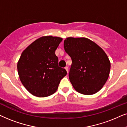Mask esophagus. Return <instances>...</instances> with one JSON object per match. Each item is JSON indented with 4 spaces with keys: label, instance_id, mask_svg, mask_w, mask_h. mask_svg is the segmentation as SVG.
<instances>
[{
    "label": "esophagus",
    "instance_id": "obj_1",
    "mask_svg": "<svg viewBox=\"0 0 127 127\" xmlns=\"http://www.w3.org/2000/svg\"><path fill=\"white\" fill-rule=\"evenodd\" d=\"M65 70H66L67 73H68V67H67V66H66V67H65Z\"/></svg>",
    "mask_w": 127,
    "mask_h": 127
}]
</instances>
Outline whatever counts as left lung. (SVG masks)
<instances>
[{
    "instance_id": "1",
    "label": "left lung",
    "mask_w": 127,
    "mask_h": 127,
    "mask_svg": "<svg viewBox=\"0 0 127 127\" xmlns=\"http://www.w3.org/2000/svg\"><path fill=\"white\" fill-rule=\"evenodd\" d=\"M64 48L72 60L68 77L74 88L87 95L100 91L110 70V63L104 50L85 38H67Z\"/></svg>"
}]
</instances>
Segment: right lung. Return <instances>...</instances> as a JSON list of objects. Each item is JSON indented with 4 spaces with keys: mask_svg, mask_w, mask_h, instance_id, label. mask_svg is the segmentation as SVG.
Wrapping results in <instances>:
<instances>
[{
    "mask_svg": "<svg viewBox=\"0 0 127 127\" xmlns=\"http://www.w3.org/2000/svg\"><path fill=\"white\" fill-rule=\"evenodd\" d=\"M63 39L42 36L35 40L22 53L17 63L20 81L32 95L43 97L52 95L67 75L59 67L55 51Z\"/></svg>",
    "mask_w": 127,
    "mask_h": 127,
    "instance_id": "obj_1",
    "label": "right lung"
}]
</instances>
